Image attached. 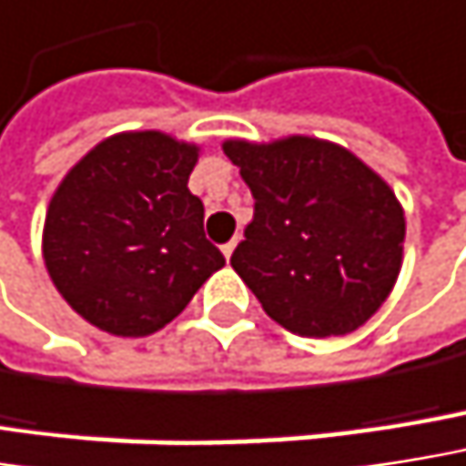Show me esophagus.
Listing matches in <instances>:
<instances>
[{"instance_id":"1","label":"esophagus","mask_w":466,"mask_h":466,"mask_svg":"<svg viewBox=\"0 0 466 466\" xmlns=\"http://www.w3.org/2000/svg\"><path fill=\"white\" fill-rule=\"evenodd\" d=\"M234 248H237V239H229V242H227V245H224V248H221V250H224V256H227V258H232Z\"/></svg>"}]
</instances>
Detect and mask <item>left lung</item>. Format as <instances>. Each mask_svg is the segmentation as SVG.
<instances>
[{
  "label": "left lung",
  "instance_id": "1",
  "mask_svg": "<svg viewBox=\"0 0 466 466\" xmlns=\"http://www.w3.org/2000/svg\"><path fill=\"white\" fill-rule=\"evenodd\" d=\"M224 154L256 199L234 272L290 333H352L400 275L405 218L395 191L352 151L307 136L227 141Z\"/></svg>",
  "mask_w": 466,
  "mask_h": 466
}]
</instances>
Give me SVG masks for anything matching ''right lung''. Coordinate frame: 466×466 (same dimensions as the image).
Here are the masks:
<instances>
[{
    "instance_id": "obj_1",
    "label": "right lung",
    "mask_w": 466,
    "mask_h": 466,
    "mask_svg": "<svg viewBox=\"0 0 466 466\" xmlns=\"http://www.w3.org/2000/svg\"><path fill=\"white\" fill-rule=\"evenodd\" d=\"M197 147L119 133L61 181L45 218V264L68 307L114 336H148L181 315L227 261L189 191Z\"/></svg>"
}]
</instances>
